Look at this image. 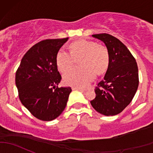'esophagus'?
Here are the masks:
<instances>
[{
  "label": "esophagus",
  "instance_id": "34e87169",
  "mask_svg": "<svg viewBox=\"0 0 153 153\" xmlns=\"http://www.w3.org/2000/svg\"><path fill=\"white\" fill-rule=\"evenodd\" d=\"M72 89H77V90H79L81 91V92H85V90L83 89H81V88H76V87H73L72 88Z\"/></svg>",
  "mask_w": 153,
  "mask_h": 153
}]
</instances>
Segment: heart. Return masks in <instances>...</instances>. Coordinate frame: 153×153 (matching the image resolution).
<instances>
[{"instance_id": "b5f03b06", "label": "heart", "mask_w": 153, "mask_h": 153, "mask_svg": "<svg viewBox=\"0 0 153 153\" xmlns=\"http://www.w3.org/2000/svg\"><path fill=\"white\" fill-rule=\"evenodd\" d=\"M70 52L61 49L56 55V65L62 73L69 70L79 58L81 67L74 68L64 75L67 85L76 88H85L98 75L104 73L109 66V57L104 46L94 41L81 40L69 45Z\"/></svg>"}]
</instances>
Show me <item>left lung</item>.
<instances>
[{"label": "left lung", "instance_id": "left-lung-1", "mask_svg": "<svg viewBox=\"0 0 153 153\" xmlns=\"http://www.w3.org/2000/svg\"><path fill=\"white\" fill-rule=\"evenodd\" d=\"M105 44L109 61L104 79L95 87V99L91 105L106 116L119 114L132 101L138 83V69L135 58L127 47L109 34L92 35Z\"/></svg>", "mask_w": 153, "mask_h": 153}]
</instances>
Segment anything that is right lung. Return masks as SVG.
<instances>
[{"instance_id":"1","label":"right lung","mask_w":153,"mask_h":153,"mask_svg":"<svg viewBox=\"0 0 153 153\" xmlns=\"http://www.w3.org/2000/svg\"><path fill=\"white\" fill-rule=\"evenodd\" d=\"M47 39L35 44L24 55L15 75L21 102L38 119L49 121L58 118L67 106L71 87H58L61 75L56 55L67 41Z\"/></svg>"}]
</instances>
